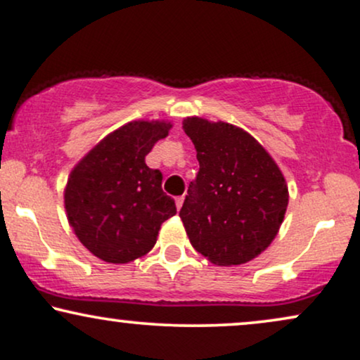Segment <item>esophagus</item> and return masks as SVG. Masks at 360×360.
Wrapping results in <instances>:
<instances>
[{"label":"esophagus","mask_w":360,"mask_h":360,"mask_svg":"<svg viewBox=\"0 0 360 360\" xmlns=\"http://www.w3.org/2000/svg\"><path fill=\"white\" fill-rule=\"evenodd\" d=\"M184 200H185L184 197H179V198H175V203H176V210H180L181 205H184Z\"/></svg>","instance_id":"obj_1"}]
</instances>
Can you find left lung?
Returning <instances> with one entry per match:
<instances>
[{
	"label": "left lung",
	"mask_w": 360,
	"mask_h": 360,
	"mask_svg": "<svg viewBox=\"0 0 360 360\" xmlns=\"http://www.w3.org/2000/svg\"><path fill=\"white\" fill-rule=\"evenodd\" d=\"M184 131L200 163L180 210L190 243L220 267L254 260L285 217L288 187L281 168L243 128L187 117Z\"/></svg>",
	"instance_id": "8db88e82"
}]
</instances>
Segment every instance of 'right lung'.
<instances>
[{"label":"right lung","instance_id":"1","mask_svg":"<svg viewBox=\"0 0 360 360\" xmlns=\"http://www.w3.org/2000/svg\"><path fill=\"white\" fill-rule=\"evenodd\" d=\"M172 123L135 120L106 135L70 173L65 210L70 227L93 255L128 264L152 250L165 220L176 214L162 173L145 157Z\"/></svg>","mask_w":360,"mask_h":360}]
</instances>
